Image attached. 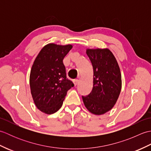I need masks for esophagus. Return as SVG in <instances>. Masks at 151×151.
<instances>
[{"label": "esophagus", "mask_w": 151, "mask_h": 151, "mask_svg": "<svg viewBox=\"0 0 151 151\" xmlns=\"http://www.w3.org/2000/svg\"><path fill=\"white\" fill-rule=\"evenodd\" d=\"M73 83L74 84H75V86H77V84H78V79H75L73 80Z\"/></svg>", "instance_id": "1"}]
</instances>
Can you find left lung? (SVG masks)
<instances>
[{
    "mask_svg": "<svg viewBox=\"0 0 151 151\" xmlns=\"http://www.w3.org/2000/svg\"><path fill=\"white\" fill-rule=\"evenodd\" d=\"M86 54L93 69L91 92L82 96L86 108L95 115L110 111L116 103L121 90V74L114 54L108 49H87Z\"/></svg>",
    "mask_w": 151,
    "mask_h": 151,
    "instance_id": "left-lung-1",
    "label": "left lung"
}]
</instances>
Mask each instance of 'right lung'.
Returning <instances> with one entry per match:
<instances>
[{
    "instance_id": "1",
    "label": "right lung",
    "mask_w": 151,
    "mask_h": 151,
    "mask_svg": "<svg viewBox=\"0 0 151 151\" xmlns=\"http://www.w3.org/2000/svg\"><path fill=\"white\" fill-rule=\"evenodd\" d=\"M71 45L49 43L38 54L30 75L31 94L36 107L47 114L62 107L67 91L74 84L67 78L63 60L72 49Z\"/></svg>"
}]
</instances>
